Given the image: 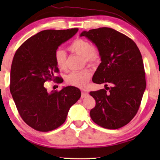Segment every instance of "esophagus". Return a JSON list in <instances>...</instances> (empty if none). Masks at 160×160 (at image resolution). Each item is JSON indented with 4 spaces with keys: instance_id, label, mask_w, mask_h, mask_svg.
<instances>
[{
    "instance_id": "esophagus-1",
    "label": "esophagus",
    "mask_w": 160,
    "mask_h": 160,
    "mask_svg": "<svg viewBox=\"0 0 160 160\" xmlns=\"http://www.w3.org/2000/svg\"><path fill=\"white\" fill-rule=\"evenodd\" d=\"M88 93L86 91H82V94H81V97H82V98H85L86 96H88Z\"/></svg>"
}]
</instances>
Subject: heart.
<instances>
[{"label":"heart","mask_w":160,"mask_h":160,"mask_svg":"<svg viewBox=\"0 0 160 160\" xmlns=\"http://www.w3.org/2000/svg\"><path fill=\"white\" fill-rule=\"evenodd\" d=\"M71 52L82 56L86 63L94 65L98 63L100 59V53L97 48L90 42L85 39H78L72 42L68 47ZM66 53L63 50L57 49L54 53V61L56 66L61 70L66 68ZM91 76L90 70L85 69L81 71L72 72L66 77V82L70 85L83 88L88 82Z\"/></svg>","instance_id":"b5f03b06"}]
</instances>
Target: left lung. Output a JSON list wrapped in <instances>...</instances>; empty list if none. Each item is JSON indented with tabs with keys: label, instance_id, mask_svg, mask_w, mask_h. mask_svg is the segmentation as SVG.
<instances>
[{
	"label": "left lung",
	"instance_id": "8db88e82",
	"mask_svg": "<svg viewBox=\"0 0 160 160\" xmlns=\"http://www.w3.org/2000/svg\"><path fill=\"white\" fill-rule=\"evenodd\" d=\"M80 37H87L98 48L102 62L92 81L105 84V89L90 92L96 102L90 117L104 128H121L137 113L146 88L139 48L125 34L109 28L83 31Z\"/></svg>",
	"mask_w": 160,
	"mask_h": 160
}]
</instances>
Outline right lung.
<instances>
[{
    "label": "right lung",
    "mask_w": 160,
    "mask_h": 160,
    "mask_svg": "<svg viewBox=\"0 0 160 160\" xmlns=\"http://www.w3.org/2000/svg\"><path fill=\"white\" fill-rule=\"evenodd\" d=\"M78 31V28L42 31L26 40L15 53L10 93L21 118L36 131L48 132L61 126L70 108L81 96L80 90L73 86L50 92L44 86L47 80L63 82L61 77L55 76L59 70L54 53Z\"/></svg>",
    "instance_id": "1"
}]
</instances>
